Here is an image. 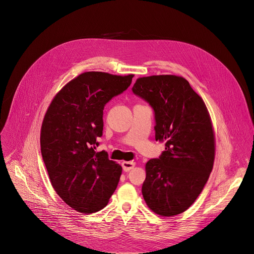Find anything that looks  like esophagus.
<instances>
[{"label": "esophagus", "mask_w": 254, "mask_h": 254, "mask_svg": "<svg viewBox=\"0 0 254 254\" xmlns=\"http://www.w3.org/2000/svg\"><path fill=\"white\" fill-rule=\"evenodd\" d=\"M122 166H123V169L124 171L126 172H128L130 170H132L134 167H135V163L134 162H127V161H124L122 162Z\"/></svg>", "instance_id": "1"}]
</instances>
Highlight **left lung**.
<instances>
[{
	"mask_svg": "<svg viewBox=\"0 0 254 254\" xmlns=\"http://www.w3.org/2000/svg\"><path fill=\"white\" fill-rule=\"evenodd\" d=\"M132 91L154 108L156 140L166 146L159 159L146 164L143 199L158 215L183 213L202 192L214 165L215 134L206 104L177 75L139 77Z\"/></svg>",
	"mask_w": 254,
	"mask_h": 254,
	"instance_id": "left-lung-1",
	"label": "left lung"
}]
</instances>
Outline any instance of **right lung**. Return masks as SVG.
<instances>
[{
    "mask_svg": "<svg viewBox=\"0 0 254 254\" xmlns=\"http://www.w3.org/2000/svg\"><path fill=\"white\" fill-rule=\"evenodd\" d=\"M133 74L83 72L54 96L44 116L40 146L50 182L72 209L91 214L103 209L116 191L122 167L95 152L102 135L103 108L124 92Z\"/></svg>",
    "mask_w": 254,
    "mask_h": 254,
    "instance_id": "obj_1",
    "label": "right lung"
}]
</instances>
